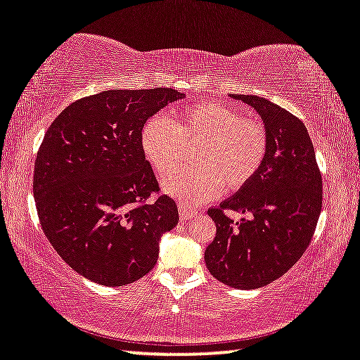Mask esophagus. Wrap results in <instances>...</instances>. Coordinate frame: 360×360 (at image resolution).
Here are the masks:
<instances>
[{
    "label": "esophagus",
    "mask_w": 360,
    "mask_h": 360,
    "mask_svg": "<svg viewBox=\"0 0 360 360\" xmlns=\"http://www.w3.org/2000/svg\"><path fill=\"white\" fill-rule=\"evenodd\" d=\"M179 216H181L182 221L192 219L193 216H195V211L187 207V205H184V203H179Z\"/></svg>",
    "instance_id": "obj_1"
}]
</instances>
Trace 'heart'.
Returning <instances> with one entry per match:
<instances>
[{"instance_id": "b5f03b06", "label": "heart", "mask_w": 360, "mask_h": 360, "mask_svg": "<svg viewBox=\"0 0 360 360\" xmlns=\"http://www.w3.org/2000/svg\"><path fill=\"white\" fill-rule=\"evenodd\" d=\"M198 146L192 169L174 172L185 161L186 146ZM267 131L236 107L203 101L186 107L176 122L155 115L141 131V149L162 181L165 193L184 205H200L226 191L242 189L261 169L267 155Z\"/></svg>"}]
</instances>
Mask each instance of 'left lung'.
I'll return each mask as SVG.
<instances>
[{
  "mask_svg": "<svg viewBox=\"0 0 360 360\" xmlns=\"http://www.w3.org/2000/svg\"><path fill=\"white\" fill-rule=\"evenodd\" d=\"M231 98L258 112L269 146L258 174L219 208L208 210L216 237L205 262L219 282L255 290L282 277L306 252L322 210V176L300 118L259 96ZM227 209L250 216L233 223Z\"/></svg>",
  "mask_w": 360,
  "mask_h": 360,
  "instance_id": "8db88e82",
  "label": "left lung"
}]
</instances>
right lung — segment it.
<instances>
[{"instance_id":"1","label":"right lung","mask_w":360,"mask_h":360,"mask_svg":"<svg viewBox=\"0 0 360 360\" xmlns=\"http://www.w3.org/2000/svg\"><path fill=\"white\" fill-rule=\"evenodd\" d=\"M184 99L173 88L108 89L68 105L44 134L33 197L44 236L88 281L122 287L152 271L179 221L141 149L147 120Z\"/></svg>"}]
</instances>
